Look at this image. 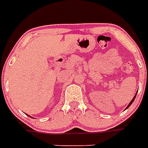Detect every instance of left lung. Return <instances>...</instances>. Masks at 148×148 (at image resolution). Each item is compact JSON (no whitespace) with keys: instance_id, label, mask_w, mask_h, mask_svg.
Returning a JSON list of instances; mask_svg holds the SVG:
<instances>
[{"instance_id":"1","label":"left lung","mask_w":148,"mask_h":148,"mask_svg":"<svg viewBox=\"0 0 148 148\" xmlns=\"http://www.w3.org/2000/svg\"><path fill=\"white\" fill-rule=\"evenodd\" d=\"M136 95H135V97H133V99H132V101H131V102L129 103V105H128V106H127V108H126V109H127V108H128V107H129V106H130L131 105H132V103L133 102L134 100H135V98H136Z\"/></svg>"}]
</instances>
